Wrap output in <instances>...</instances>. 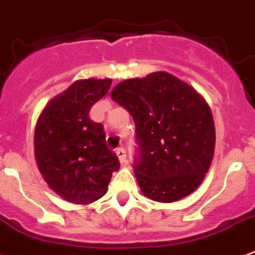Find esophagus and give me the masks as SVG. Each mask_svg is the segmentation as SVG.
Listing matches in <instances>:
<instances>
[{"label":"esophagus","mask_w":255,"mask_h":255,"mask_svg":"<svg viewBox=\"0 0 255 255\" xmlns=\"http://www.w3.org/2000/svg\"><path fill=\"white\" fill-rule=\"evenodd\" d=\"M116 156L119 157V161L122 164L127 163V153H126V149H124V148H118V149H116Z\"/></svg>","instance_id":"obj_1"}]
</instances>
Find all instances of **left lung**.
Here are the masks:
<instances>
[{
    "mask_svg": "<svg viewBox=\"0 0 255 255\" xmlns=\"http://www.w3.org/2000/svg\"><path fill=\"white\" fill-rule=\"evenodd\" d=\"M111 98L135 122L133 170L144 196L173 202L197 189L216 145L213 116L202 96L160 71L122 82Z\"/></svg>",
    "mask_w": 255,
    "mask_h": 255,
    "instance_id": "left-lung-1",
    "label": "left lung"
}]
</instances>
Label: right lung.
I'll list each match as a JSON object with an SVG mask.
<instances>
[{"mask_svg": "<svg viewBox=\"0 0 255 255\" xmlns=\"http://www.w3.org/2000/svg\"><path fill=\"white\" fill-rule=\"evenodd\" d=\"M111 79H86L70 86L39 116L34 152L39 172L66 201L88 204L106 194L112 173L120 168L108 149L103 126L88 112L111 87Z\"/></svg>", "mask_w": 255, "mask_h": 255, "instance_id": "obj_1", "label": "right lung"}]
</instances>
